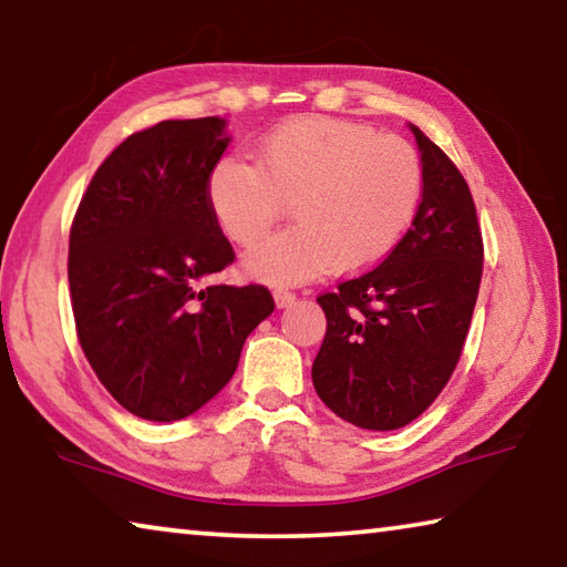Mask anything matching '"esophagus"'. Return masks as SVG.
Listing matches in <instances>:
<instances>
[{
  "mask_svg": "<svg viewBox=\"0 0 567 567\" xmlns=\"http://www.w3.org/2000/svg\"><path fill=\"white\" fill-rule=\"evenodd\" d=\"M297 295L292 290H287V287H275V302L277 307H290L295 305Z\"/></svg>",
  "mask_w": 567,
  "mask_h": 567,
  "instance_id": "1",
  "label": "esophagus"
}]
</instances>
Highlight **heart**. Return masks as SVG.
<instances>
[{"mask_svg": "<svg viewBox=\"0 0 567 567\" xmlns=\"http://www.w3.org/2000/svg\"><path fill=\"white\" fill-rule=\"evenodd\" d=\"M422 189L425 167L408 140L322 114L282 122L257 147V165L225 157L207 179L209 209L239 247L265 239L290 203L297 225L245 257L247 272L270 282L385 260L415 219Z\"/></svg>", "mask_w": 567, "mask_h": 567, "instance_id": "b5f03b06", "label": "heart"}]
</instances>
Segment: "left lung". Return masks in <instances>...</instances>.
Instances as JSON below:
<instances>
[{"mask_svg":"<svg viewBox=\"0 0 567 567\" xmlns=\"http://www.w3.org/2000/svg\"><path fill=\"white\" fill-rule=\"evenodd\" d=\"M425 189L412 227L378 267L322 292L328 318L312 385L334 415L398 430L447 385L473 320L483 233L455 162L412 127Z\"/></svg>","mask_w":567,"mask_h":567,"instance_id":"8db88e82","label":"left lung"}]
</instances>
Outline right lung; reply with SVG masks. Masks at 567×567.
<instances>
[{"label":"right lung","instance_id":"add662e5","mask_svg":"<svg viewBox=\"0 0 567 567\" xmlns=\"http://www.w3.org/2000/svg\"><path fill=\"white\" fill-rule=\"evenodd\" d=\"M223 130L203 117L130 134L72 219L76 340L110 395L145 420H182L213 400L275 310L265 285H207L235 260L207 199Z\"/></svg>","mask_w":567,"mask_h":567}]
</instances>
